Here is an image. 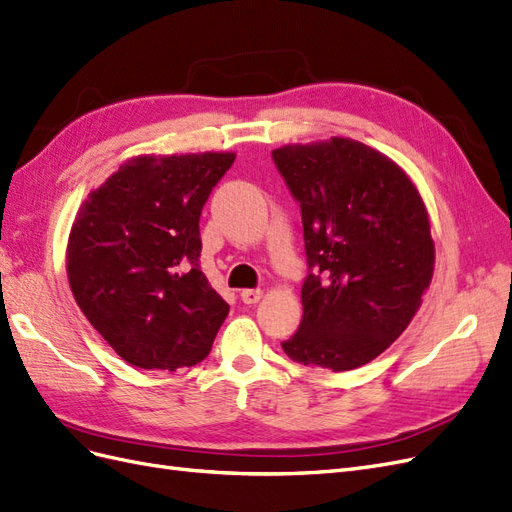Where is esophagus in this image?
Returning a JSON list of instances; mask_svg holds the SVG:
<instances>
[{
	"mask_svg": "<svg viewBox=\"0 0 512 512\" xmlns=\"http://www.w3.org/2000/svg\"><path fill=\"white\" fill-rule=\"evenodd\" d=\"M262 294H265V292H262L260 288H245V290H241L239 297H241L243 303L252 305V303H258L262 299Z\"/></svg>",
	"mask_w": 512,
	"mask_h": 512,
	"instance_id": "obj_1",
	"label": "esophagus"
}]
</instances>
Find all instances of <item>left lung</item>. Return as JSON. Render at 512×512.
<instances>
[{
    "mask_svg": "<svg viewBox=\"0 0 512 512\" xmlns=\"http://www.w3.org/2000/svg\"><path fill=\"white\" fill-rule=\"evenodd\" d=\"M299 200L307 275L292 361L356 369L408 329L431 284L436 245L429 213L406 170L344 136L273 149Z\"/></svg>",
    "mask_w": 512,
    "mask_h": 512,
    "instance_id": "8db88e82",
    "label": "left lung"
}]
</instances>
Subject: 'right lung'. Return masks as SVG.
I'll list each match as a JSON object with an SVG mask.
<instances>
[{"label":"right lung","mask_w":512,"mask_h":512,"mask_svg":"<svg viewBox=\"0 0 512 512\" xmlns=\"http://www.w3.org/2000/svg\"><path fill=\"white\" fill-rule=\"evenodd\" d=\"M235 156H134L76 213L68 282L91 327L126 363L175 371L209 354L228 303L200 271L198 220Z\"/></svg>","instance_id":"1"}]
</instances>
